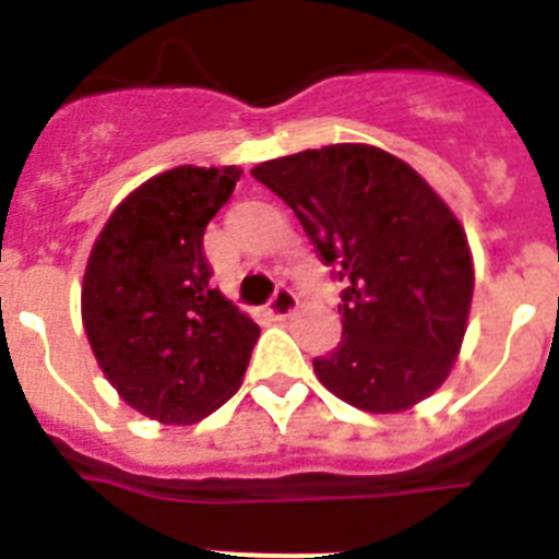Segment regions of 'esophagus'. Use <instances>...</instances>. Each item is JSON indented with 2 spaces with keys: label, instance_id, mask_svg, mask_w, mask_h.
<instances>
[{
  "label": "esophagus",
  "instance_id": "1",
  "mask_svg": "<svg viewBox=\"0 0 559 559\" xmlns=\"http://www.w3.org/2000/svg\"><path fill=\"white\" fill-rule=\"evenodd\" d=\"M299 308V296L294 294L290 288H276V294L271 296V302H269V313L276 316V319H288L294 310Z\"/></svg>",
  "mask_w": 559,
  "mask_h": 559
}]
</instances>
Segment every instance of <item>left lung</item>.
<instances>
[{
    "instance_id": "1",
    "label": "left lung",
    "mask_w": 559,
    "mask_h": 559,
    "mask_svg": "<svg viewBox=\"0 0 559 559\" xmlns=\"http://www.w3.org/2000/svg\"><path fill=\"white\" fill-rule=\"evenodd\" d=\"M338 269L341 341L316 378L349 406L397 414L437 392L462 349L473 254L462 224L412 165L360 142L251 170Z\"/></svg>"
}]
</instances>
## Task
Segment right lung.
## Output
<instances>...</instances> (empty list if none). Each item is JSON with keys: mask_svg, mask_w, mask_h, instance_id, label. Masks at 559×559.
I'll return each instance as SVG.
<instances>
[{"mask_svg": "<svg viewBox=\"0 0 559 559\" xmlns=\"http://www.w3.org/2000/svg\"><path fill=\"white\" fill-rule=\"evenodd\" d=\"M243 170L181 165L128 192L88 254L81 316L128 406L192 426L243 383L260 328L210 285L204 229Z\"/></svg>", "mask_w": 559, "mask_h": 559, "instance_id": "1", "label": "right lung"}]
</instances>
